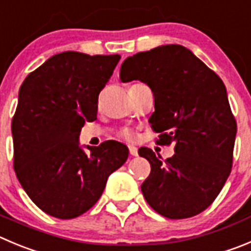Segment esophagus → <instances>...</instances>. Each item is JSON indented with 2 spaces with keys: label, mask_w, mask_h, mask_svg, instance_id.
Segmentation results:
<instances>
[{
  "label": "esophagus",
  "mask_w": 251,
  "mask_h": 251,
  "mask_svg": "<svg viewBox=\"0 0 251 251\" xmlns=\"http://www.w3.org/2000/svg\"><path fill=\"white\" fill-rule=\"evenodd\" d=\"M128 151H130L131 156H137V154H139V151H137V147L133 146V145H130V146H128Z\"/></svg>",
  "instance_id": "1"
}]
</instances>
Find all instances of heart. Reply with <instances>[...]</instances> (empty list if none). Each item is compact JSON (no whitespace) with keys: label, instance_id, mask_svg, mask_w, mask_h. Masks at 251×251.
Returning a JSON list of instances; mask_svg holds the SVG:
<instances>
[{"label":"heart","instance_id":"b5f03b06","mask_svg":"<svg viewBox=\"0 0 251 251\" xmlns=\"http://www.w3.org/2000/svg\"><path fill=\"white\" fill-rule=\"evenodd\" d=\"M121 135H123L126 140H132V137H133V133L131 132L130 130H124L123 132H121Z\"/></svg>","mask_w":251,"mask_h":251}]
</instances>
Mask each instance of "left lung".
Instances as JSON below:
<instances>
[{
    "mask_svg": "<svg viewBox=\"0 0 251 251\" xmlns=\"http://www.w3.org/2000/svg\"><path fill=\"white\" fill-rule=\"evenodd\" d=\"M124 83L140 80L151 88L153 131L160 145L175 144L162 161L151 149L139 154L151 165L141 186L150 207L170 219L207 209L228 179L233 165L236 123L222 79L186 47L167 44L124 60Z\"/></svg>",
    "mask_w": 251,
    "mask_h": 251,
    "instance_id": "obj_1",
    "label": "left lung"
}]
</instances>
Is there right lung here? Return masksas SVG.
Instances as JSON below:
<instances>
[{"mask_svg": "<svg viewBox=\"0 0 251 251\" xmlns=\"http://www.w3.org/2000/svg\"><path fill=\"white\" fill-rule=\"evenodd\" d=\"M120 55L63 51L28 74L12 120L13 167L34 204L51 217L76 218L104 192L128 157L118 141L79 145L85 121L97 119L98 98Z\"/></svg>", "mask_w": 251, "mask_h": 251, "instance_id": "obj_1", "label": "right lung"}]
</instances>
